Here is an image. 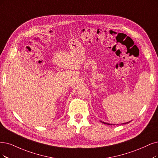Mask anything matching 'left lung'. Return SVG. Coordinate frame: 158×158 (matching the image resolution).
<instances>
[{"instance_id": "obj_1", "label": "left lung", "mask_w": 158, "mask_h": 158, "mask_svg": "<svg viewBox=\"0 0 158 158\" xmlns=\"http://www.w3.org/2000/svg\"><path fill=\"white\" fill-rule=\"evenodd\" d=\"M101 122H102V123H103V124H107V125H113V124H109V123H107V122H102V121H100ZM129 122H126V123H123V124H127V123H129Z\"/></svg>"}]
</instances>
